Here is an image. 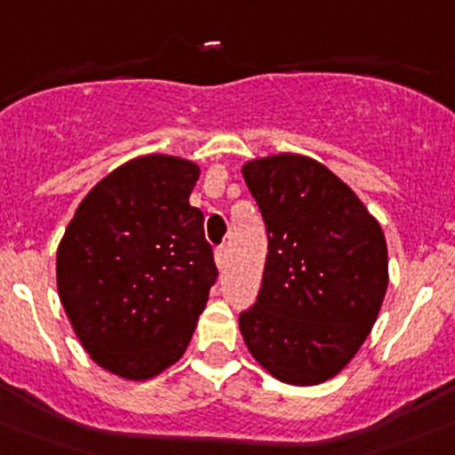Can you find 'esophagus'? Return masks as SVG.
<instances>
[{"instance_id": "esophagus-1", "label": "esophagus", "mask_w": 455, "mask_h": 455, "mask_svg": "<svg viewBox=\"0 0 455 455\" xmlns=\"http://www.w3.org/2000/svg\"><path fill=\"white\" fill-rule=\"evenodd\" d=\"M214 259H216V266L223 270V267L228 266V248H225V245H219V248H216V252H214Z\"/></svg>"}]
</instances>
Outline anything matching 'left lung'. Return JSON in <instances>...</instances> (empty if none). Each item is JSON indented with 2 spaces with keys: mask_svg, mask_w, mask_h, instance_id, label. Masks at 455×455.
I'll list each match as a JSON object with an SVG mask.
<instances>
[{
  "mask_svg": "<svg viewBox=\"0 0 455 455\" xmlns=\"http://www.w3.org/2000/svg\"><path fill=\"white\" fill-rule=\"evenodd\" d=\"M243 179L266 223L257 301L239 315L254 360L310 387L339 373L369 337L388 285L387 241L331 170L306 156L252 160Z\"/></svg>",
  "mask_w": 455,
  "mask_h": 455,
  "instance_id": "1",
  "label": "left lung"
}]
</instances>
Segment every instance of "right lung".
<instances>
[{
    "label": "right lung",
    "instance_id": "right-lung-1",
    "mask_svg": "<svg viewBox=\"0 0 455 455\" xmlns=\"http://www.w3.org/2000/svg\"><path fill=\"white\" fill-rule=\"evenodd\" d=\"M198 167L142 156L111 172L77 207L58 248V290L91 360L149 379L188 348L216 283L203 212L189 205Z\"/></svg>",
    "mask_w": 455,
    "mask_h": 455
}]
</instances>
